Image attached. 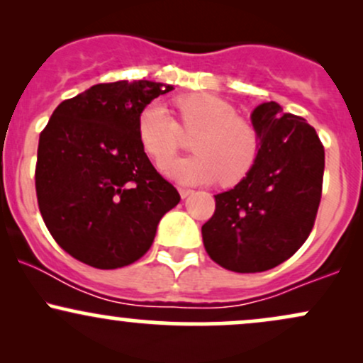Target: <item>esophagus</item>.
Returning <instances> with one entry per match:
<instances>
[{
	"label": "esophagus",
	"mask_w": 363,
	"mask_h": 363,
	"mask_svg": "<svg viewBox=\"0 0 363 363\" xmlns=\"http://www.w3.org/2000/svg\"><path fill=\"white\" fill-rule=\"evenodd\" d=\"M179 194H181V198H187L189 194H193V191L187 189V187H179Z\"/></svg>",
	"instance_id": "34e87169"
}]
</instances>
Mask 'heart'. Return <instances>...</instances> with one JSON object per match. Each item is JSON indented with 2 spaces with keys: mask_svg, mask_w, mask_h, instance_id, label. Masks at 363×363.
Here are the masks:
<instances>
[{
  "mask_svg": "<svg viewBox=\"0 0 363 363\" xmlns=\"http://www.w3.org/2000/svg\"><path fill=\"white\" fill-rule=\"evenodd\" d=\"M177 121L160 104H148L138 116V135L145 152L162 164L180 146L182 135L190 142L193 156L162 165L169 177L186 184L235 186L252 172L261 153L259 133L237 118L232 104L211 94H186L174 99Z\"/></svg>",
  "mask_w": 363,
  "mask_h": 363,
  "instance_id": "heart-1",
  "label": "heart"
}]
</instances>
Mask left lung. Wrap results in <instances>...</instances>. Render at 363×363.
<instances>
[{"instance_id":"left-lung-1","label":"left lung","mask_w":363,"mask_h":363,"mask_svg":"<svg viewBox=\"0 0 363 363\" xmlns=\"http://www.w3.org/2000/svg\"><path fill=\"white\" fill-rule=\"evenodd\" d=\"M261 153L234 189L215 196L201 227L208 256L235 273H259L301 249L314 227L323 194L324 147L315 129L277 102L254 109Z\"/></svg>"}]
</instances>
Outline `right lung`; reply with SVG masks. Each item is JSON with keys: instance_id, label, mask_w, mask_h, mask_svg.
<instances>
[{"instance_id": "obj_1", "label": "right lung", "mask_w": 363, "mask_h": 363, "mask_svg": "<svg viewBox=\"0 0 363 363\" xmlns=\"http://www.w3.org/2000/svg\"><path fill=\"white\" fill-rule=\"evenodd\" d=\"M172 85L99 83L62 101L40 131L35 193L52 239L99 269L138 261L181 196L145 153L138 116Z\"/></svg>"}]
</instances>
